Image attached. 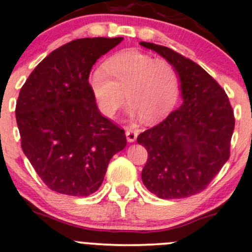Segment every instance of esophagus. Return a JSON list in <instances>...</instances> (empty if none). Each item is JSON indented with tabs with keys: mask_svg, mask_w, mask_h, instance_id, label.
Here are the masks:
<instances>
[{
	"mask_svg": "<svg viewBox=\"0 0 252 252\" xmlns=\"http://www.w3.org/2000/svg\"><path fill=\"white\" fill-rule=\"evenodd\" d=\"M137 136H138V132H137L136 129L131 128V127L126 129V137H127V141H128L129 143H133V142L137 139Z\"/></svg>",
	"mask_w": 252,
	"mask_h": 252,
	"instance_id": "34e87169",
	"label": "esophagus"
}]
</instances>
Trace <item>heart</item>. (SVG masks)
Segmentation results:
<instances>
[{
  "label": "heart",
  "mask_w": 252,
  "mask_h": 252,
  "mask_svg": "<svg viewBox=\"0 0 252 252\" xmlns=\"http://www.w3.org/2000/svg\"><path fill=\"white\" fill-rule=\"evenodd\" d=\"M90 86L105 116H114L126 97L128 114L147 123L165 118L180 95V77L168 61L129 49L111 57L90 74Z\"/></svg>",
  "instance_id": "obj_1"
}]
</instances>
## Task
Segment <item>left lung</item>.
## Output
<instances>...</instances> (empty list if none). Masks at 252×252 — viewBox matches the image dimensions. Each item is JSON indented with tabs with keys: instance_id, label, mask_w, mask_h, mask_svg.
<instances>
[{
	"instance_id": "left-lung-1",
	"label": "left lung",
	"mask_w": 252,
	"mask_h": 252,
	"mask_svg": "<svg viewBox=\"0 0 252 252\" xmlns=\"http://www.w3.org/2000/svg\"><path fill=\"white\" fill-rule=\"evenodd\" d=\"M178 72L182 104L159 125L137 137L148 152L142 181L161 199L200 193L229 159L234 113L223 88L205 70L164 46L139 42Z\"/></svg>"
}]
</instances>
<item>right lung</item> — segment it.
Segmentation results:
<instances>
[{
  "label": "right lung",
  "mask_w": 252,
  "mask_h": 252,
  "mask_svg": "<svg viewBox=\"0 0 252 252\" xmlns=\"http://www.w3.org/2000/svg\"><path fill=\"white\" fill-rule=\"evenodd\" d=\"M124 37H87L49 53L19 92L15 118L22 149L52 190L94 193L111 158L126 147L125 131L99 113L88 82L93 64Z\"/></svg>",
  "instance_id": "1"
}]
</instances>
